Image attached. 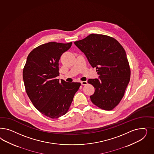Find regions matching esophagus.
<instances>
[{
  "mask_svg": "<svg viewBox=\"0 0 154 154\" xmlns=\"http://www.w3.org/2000/svg\"><path fill=\"white\" fill-rule=\"evenodd\" d=\"M81 84L83 85H85L88 84V83L87 81H83V82H81Z\"/></svg>",
  "mask_w": 154,
  "mask_h": 154,
  "instance_id": "34e87169",
  "label": "esophagus"
}]
</instances>
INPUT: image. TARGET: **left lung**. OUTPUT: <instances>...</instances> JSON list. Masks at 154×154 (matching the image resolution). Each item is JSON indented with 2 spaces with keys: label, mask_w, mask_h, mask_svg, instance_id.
I'll use <instances>...</instances> for the list:
<instances>
[{
  "label": "left lung",
  "mask_w": 154,
  "mask_h": 154,
  "mask_svg": "<svg viewBox=\"0 0 154 154\" xmlns=\"http://www.w3.org/2000/svg\"><path fill=\"white\" fill-rule=\"evenodd\" d=\"M74 44L99 75L100 79L88 80L95 89L91 101L101 109H114L124 97L130 79V68L124 48L114 38L97 34H91Z\"/></svg>",
  "instance_id": "8db88e82"
}]
</instances>
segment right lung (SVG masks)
Here are the masks:
<instances>
[{"label":"right lung","mask_w":154,"mask_h":154,"mask_svg":"<svg viewBox=\"0 0 154 154\" xmlns=\"http://www.w3.org/2000/svg\"><path fill=\"white\" fill-rule=\"evenodd\" d=\"M71 45L50 42L37 46L28 55L23 71L25 91L31 102L42 114L53 119L68 112L81 85L57 79L60 57Z\"/></svg>","instance_id":"right-lung-1"}]
</instances>
